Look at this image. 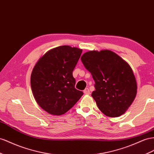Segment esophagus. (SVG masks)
<instances>
[{
  "label": "esophagus",
  "mask_w": 154,
  "mask_h": 154,
  "mask_svg": "<svg viewBox=\"0 0 154 154\" xmlns=\"http://www.w3.org/2000/svg\"><path fill=\"white\" fill-rule=\"evenodd\" d=\"M84 94H90L89 89L88 88L85 89V90L84 91Z\"/></svg>",
  "instance_id": "obj_1"
}]
</instances>
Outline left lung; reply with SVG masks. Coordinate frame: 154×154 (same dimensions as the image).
Instances as JSON below:
<instances>
[{"instance_id": "8db88e82", "label": "left lung", "mask_w": 154, "mask_h": 154, "mask_svg": "<svg viewBox=\"0 0 154 154\" xmlns=\"http://www.w3.org/2000/svg\"><path fill=\"white\" fill-rule=\"evenodd\" d=\"M92 74L95 91L91 96L105 115L117 117L128 109L137 94V82L126 61L109 50L90 51L81 57Z\"/></svg>"}]
</instances>
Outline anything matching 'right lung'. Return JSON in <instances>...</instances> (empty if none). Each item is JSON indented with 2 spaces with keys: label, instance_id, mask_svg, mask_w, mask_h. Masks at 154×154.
<instances>
[{
  "label": "right lung",
  "instance_id": "right-lung-1",
  "mask_svg": "<svg viewBox=\"0 0 154 154\" xmlns=\"http://www.w3.org/2000/svg\"><path fill=\"white\" fill-rule=\"evenodd\" d=\"M82 50L63 45L41 56L32 70L30 84L35 101L48 113L63 115L83 95L75 89L72 71Z\"/></svg>",
  "mask_w": 154,
  "mask_h": 154
}]
</instances>
